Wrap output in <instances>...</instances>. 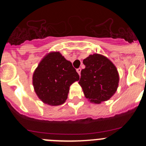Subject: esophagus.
Masks as SVG:
<instances>
[{
  "label": "esophagus",
  "mask_w": 146,
  "mask_h": 146,
  "mask_svg": "<svg viewBox=\"0 0 146 146\" xmlns=\"http://www.w3.org/2000/svg\"><path fill=\"white\" fill-rule=\"evenodd\" d=\"M77 73L79 74V75H80V72H81L80 68H78V69H77Z\"/></svg>",
  "instance_id": "obj_1"
}]
</instances>
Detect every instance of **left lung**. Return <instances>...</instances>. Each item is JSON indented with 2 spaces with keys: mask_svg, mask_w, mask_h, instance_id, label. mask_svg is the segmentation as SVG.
<instances>
[{
  "mask_svg": "<svg viewBox=\"0 0 146 146\" xmlns=\"http://www.w3.org/2000/svg\"><path fill=\"white\" fill-rule=\"evenodd\" d=\"M79 84L86 99L94 104L108 101L116 92L119 74L113 62L104 55H90L83 60Z\"/></svg>",
  "mask_w": 146,
  "mask_h": 146,
  "instance_id": "obj_1",
  "label": "left lung"
}]
</instances>
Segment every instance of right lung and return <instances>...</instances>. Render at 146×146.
I'll return each instance as SVG.
<instances>
[{
  "label": "right lung",
  "mask_w": 146,
  "mask_h": 146,
  "mask_svg": "<svg viewBox=\"0 0 146 146\" xmlns=\"http://www.w3.org/2000/svg\"><path fill=\"white\" fill-rule=\"evenodd\" d=\"M80 79L70 61L59 52H50L39 62L33 74V86L38 99L50 106L64 104L69 87Z\"/></svg>",
  "instance_id": "obj_1"
}]
</instances>
